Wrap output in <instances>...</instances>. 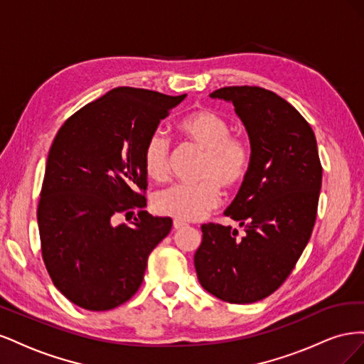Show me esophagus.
Here are the masks:
<instances>
[{
	"label": "esophagus",
	"mask_w": 364,
	"mask_h": 364,
	"mask_svg": "<svg viewBox=\"0 0 364 364\" xmlns=\"http://www.w3.org/2000/svg\"><path fill=\"white\" fill-rule=\"evenodd\" d=\"M173 228H174V230H181V229L186 228V223L182 222V220H179V218H174L173 220Z\"/></svg>",
	"instance_id": "1"
}]
</instances>
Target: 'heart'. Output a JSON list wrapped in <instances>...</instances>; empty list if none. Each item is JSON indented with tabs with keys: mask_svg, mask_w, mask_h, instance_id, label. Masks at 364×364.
<instances>
[{
	"mask_svg": "<svg viewBox=\"0 0 364 364\" xmlns=\"http://www.w3.org/2000/svg\"><path fill=\"white\" fill-rule=\"evenodd\" d=\"M183 136L203 150L197 183H176L155 196V209L182 222L203 218L220 203V185L234 188L246 178L250 168L249 144L230 135V126L218 114L199 109L183 117L179 123ZM170 139L161 130L153 132L142 150V164L150 179L162 182L170 171Z\"/></svg>",
	"mask_w": 364,
	"mask_h": 364,
	"instance_id": "heart-1",
	"label": "heart"
}]
</instances>
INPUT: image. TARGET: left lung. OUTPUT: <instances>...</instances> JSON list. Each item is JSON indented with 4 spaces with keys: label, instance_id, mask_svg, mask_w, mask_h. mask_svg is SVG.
<instances>
[{
    "label": "left lung",
    "instance_id": "1",
    "mask_svg": "<svg viewBox=\"0 0 364 364\" xmlns=\"http://www.w3.org/2000/svg\"><path fill=\"white\" fill-rule=\"evenodd\" d=\"M232 103L250 142V168L226 209L238 230L202 225L194 267L202 287L230 304L264 299L287 279L311 237L322 165L311 126L284 98L258 86L209 94Z\"/></svg>",
    "mask_w": 364,
    "mask_h": 364
}]
</instances>
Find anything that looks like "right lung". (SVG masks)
<instances>
[{
	"label": "right lung",
	"instance_id": "1",
	"mask_svg": "<svg viewBox=\"0 0 364 364\" xmlns=\"http://www.w3.org/2000/svg\"><path fill=\"white\" fill-rule=\"evenodd\" d=\"M185 97L115 87L71 115L53 141L38 206L42 258L56 289L85 310L129 301L150 252L170 234V217L112 220L146 206L142 150Z\"/></svg>",
	"mask_w": 364,
	"mask_h": 364
}]
</instances>
